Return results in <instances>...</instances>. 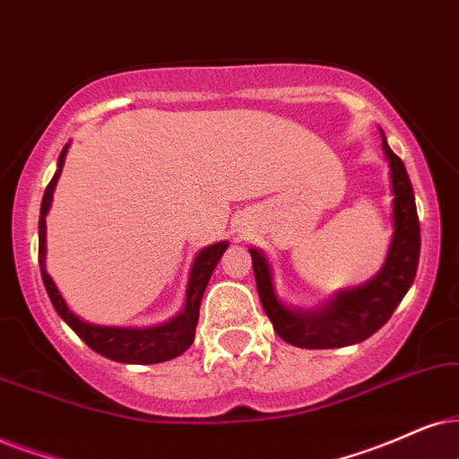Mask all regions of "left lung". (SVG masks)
Here are the masks:
<instances>
[{"label":"left lung","instance_id":"obj_1","mask_svg":"<svg viewBox=\"0 0 459 459\" xmlns=\"http://www.w3.org/2000/svg\"><path fill=\"white\" fill-rule=\"evenodd\" d=\"M381 148L390 167L394 233L387 256L375 277L356 288L339 290L324 303L305 309L288 305L277 294L269 258L263 249L249 247L260 303L269 316L273 330L290 345L305 350H333L362 343L390 320L415 280L421 237L413 186L404 162L387 146L384 131Z\"/></svg>","mask_w":459,"mask_h":459}]
</instances>
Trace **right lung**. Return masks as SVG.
Masks as SVG:
<instances>
[{"instance_id":"right-lung-1","label":"right lung","mask_w":459,"mask_h":459,"mask_svg":"<svg viewBox=\"0 0 459 459\" xmlns=\"http://www.w3.org/2000/svg\"><path fill=\"white\" fill-rule=\"evenodd\" d=\"M69 143L61 150L59 160H56V171L52 176L50 184L46 186L42 207H39V271H42L44 288L48 292V299L55 311L59 313L61 320L74 330L92 351L101 353L114 362L123 364H156L167 362V359L179 356L193 345L196 322H199V307L203 292H205L207 283L216 264L222 258V254L229 247V241H218L212 246L203 247L193 260L190 266V275L186 283V297H184L182 309L176 316L169 317L167 322L156 324V326H103V324L86 322L78 313L72 311L67 300L56 288L55 280L50 277L46 269V216H48L52 205V195H55L56 182H59L63 165H65Z\"/></svg>"}]
</instances>
